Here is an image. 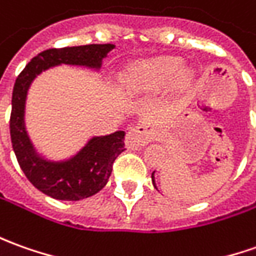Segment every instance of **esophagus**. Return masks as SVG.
I'll use <instances>...</instances> for the list:
<instances>
[{
    "label": "esophagus",
    "mask_w": 256,
    "mask_h": 256,
    "mask_svg": "<svg viewBox=\"0 0 256 256\" xmlns=\"http://www.w3.org/2000/svg\"><path fill=\"white\" fill-rule=\"evenodd\" d=\"M151 140L150 130L146 126H137V128H132L128 133L126 137V144L128 148H140L147 146Z\"/></svg>",
    "instance_id": "1"
}]
</instances>
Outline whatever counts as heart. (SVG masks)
<instances>
[{"mask_svg": "<svg viewBox=\"0 0 256 256\" xmlns=\"http://www.w3.org/2000/svg\"><path fill=\"white\" fill-rule=\"evenodd\" d=\"M180 70L182 62L178 58L171 57L138 62L124 72L122 85L128 94L148 91L165 82H170L172 78L178 76Z\"/></svg>", "mask_w": 256, "mask_h": 256, "instance_id": "heart-1", "label": "heart"}]
</instances>
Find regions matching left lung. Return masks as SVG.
<instances>
[{
	"mask_svg": "<svg viewBox=\"0 0 256 256\" xmlns=\"http://www.w3.org/2000/svg\"><path fill=\"white\" fill-rule=\"evenodd\" d=\"M156 172V171H154ZM154 172H152V174H151V179H152V185H154V186H156V180H154Z\"/></svg>",
	"mask_w": 256,
	"mask_h": 256,
	"instance_id": "1",
	"label": "left lung"
}]
</instances>
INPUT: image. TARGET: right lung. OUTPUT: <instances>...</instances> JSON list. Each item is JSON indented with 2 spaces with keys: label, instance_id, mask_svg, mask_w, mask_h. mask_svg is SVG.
<instances>
[{
  "label": "right lung",
  "instance_id": "add662e5",
  "mask_svg": "<svg viewBox=\"0 0 256 256\" xmlns=\"http://www.w3.org/2000/svg\"><path fill=\"white\" fill-rule=\"evenodd\" d=\"M114 48V44L48 48L33 57L15 81L10 118L12 148L26 178L33 186L53 199L81 200L98 194L108 184L114 160L124 151V132L94 137L76 157L68 161L48 162L34 152L26 134L24 112L29 85L43 70L57 64L99 68L102 60Z\"/></svg>",
  "mask_w": 256,
  "mask_h": 256
}]
</instances>
